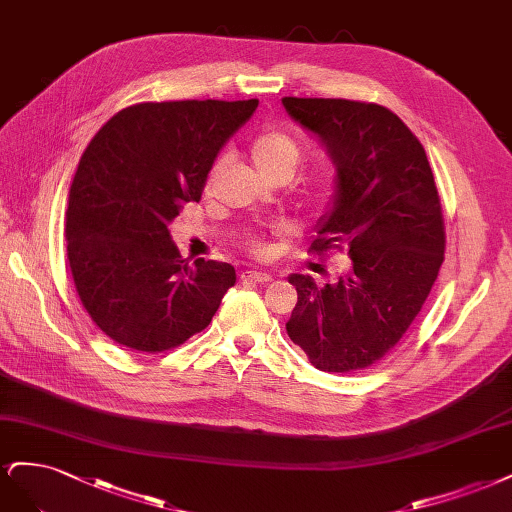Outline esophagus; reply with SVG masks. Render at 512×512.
Here are the masks:
<instances>
[{
    "label": "esophagus",
    "mask_w": 512,
    "mask_h": 512,
    "mask_svg": "<svg viewBox=\"0 0 512 512\" xmlns=\"http://www.w3.org/2000/svg\"><path fill=\"white\" fill-rule=\"evenodd\" d=\"M242 280H246V283H270L272 274L270 272H259V270H244Z\"/></svg>",
    "instance_id": "obj_1"
}]
</instances>
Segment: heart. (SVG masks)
I'll use <instances>...</instances> for the list:
<instances>
[{
    "instance_id": "heart-1",
    "label": "heart",
    "mask_w": 512,
    "mask_h": 512,
    "mask_svg": "<svg viewBox=\"0 0 512 512\" xmlns=\"http://www.w3.org/2000/svg\"><path fill=\"white\" fill-rule=\"evenodd\" d=\"M302 157V148L293 136L280 129H268L251 142V161L261 178H276L293 174ZM332 193V176L319 172L304 189V202L308 206H323ZM257 249L261 246L257 244Z\"/></svg>"
}]
</instances>
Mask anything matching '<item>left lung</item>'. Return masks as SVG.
<instances>
[{"label":"left lung","instance_id":"8db88e82","mask_svg":"<svg viewBox=\"0 0 512 512\" xmlns=\"http://www.w3.org/2000/svg\"><path fill=\"white\" fill-rule=\"evenodd\" d=\"M289 117L336 166V187L312 251L349 246L351 263L319 287L291 274L298 291L289 338L323 372L368 368L419 315L444 259L442 208L430 161L398 114L323 97H283Z\"/></svg>","mask_w":512,"mask_h":512}]
</instances>
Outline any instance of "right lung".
<instances>
[{"label": "right lung", "mask_w": 512, "mask_h": 512, "mask_svg": "<svg viewBox=\"0 0 512 512\" xmlns=\"http://www.w3.org/2000/svg\"><path fill=\"white\" fill-rule=\"evenodd\" d=\"M257 100L129 106L80 157L65 212V242L82 306L131 351L161 353L202 332L236 285L225 261L185 263L168 225L200 202L225 142Z\"/></svg>", "instance_id": "add662e5"}]
</instances>
